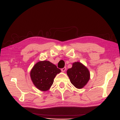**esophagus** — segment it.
Wrapping results in <instances>:
<instances>
[{
	"label": "esophagus",
	"mask_w": 120,
	"mask_h": 120,
	"mask_svg": "<svg viewBox=\"0 0 120 120\" xmlns=\"http://www.w3.org/2000/svg\"><path fill=\"white\" fill-rule=\"evenodd\" d=\"M66 70V67H64L62 69H61V71H62V72H64Z\"/></svg>",
	"instance_id": "esophagus-1"
}]
</instances>
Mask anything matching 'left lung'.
<instances>
[{
  "label": "left lung",
  "mask_w": 120,
  "mask_h": 120,
  "mask_svg": "<svg viewBox=\"0 0 120 120\" xmlns=\"http://www.w3.org/2000/svg\"><path fill=\"white\" fill-rule=\"evenodd\" d=\"M67 74L71 83L77 89L83 88L90 78L88 69L79 62L73 63L72 68L67 70Z\"/></svg>",
  "instance_id": "8db88e82"
}]
</instances>
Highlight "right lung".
<instances>
[{"label": "right lung", "mask_w": 120, "mask_h": 120, "mask_svg": "<svg viewBox=\"0 0 120 120\" xmlns=\"http://www.w3.org/2000/svg\"><path fill=\"white\" fill-rule=\"evenodd\" d=\"M60 69L49 61H40L34 65L30 71V77L33 84L42 91L48 90Z\"/></svg>", "instance_id": "1"}]
</instances>
